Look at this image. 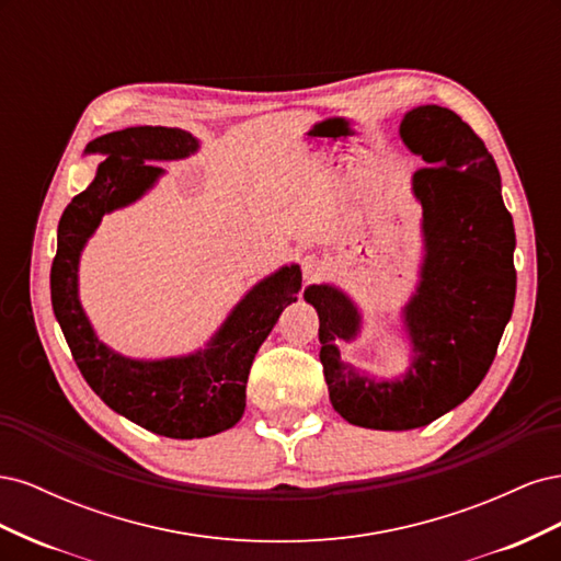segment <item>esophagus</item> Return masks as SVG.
<instances>
[{"mask_svg":"<svg viewBox=\"0 0 561 561\" xmlns=\"http://www.w3.org/2000/svg\"><path fill=\"white\" fill-rule=\"evenodd\" d=\"M325 262H322L318 254H307V257L301 260V274H304V280L307 283H313L318 278H322V274H325Z\"/></svg>","mask_w":561,"mask_h":561,"instance_id":"1","label":"esophagus"}]
</instances>
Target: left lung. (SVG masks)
Segmentation results:
<instances>
[{"mask_svg":"<svg viewBox=\"0 0 561 561\" xmlns=\"http://www.w3.org/2000/svg\"><path fill=\"white\" fill-rule=\"evenodd\" d=\"M400 135L428 163L414 173L426 264L404 309L416 351L410 375L393 383L355 375L334 344L358 330V311L334 287L311 285L304 293L320 318V363L332 407L353 426L377 431L428 426L480 386L513 316L517 287L513 215L480 135L437 105L407 112Z\"/></svg>","mask_w":561,"mask_h":561,"instance_id":"obj_1","label":"left lung"}]
</instances>
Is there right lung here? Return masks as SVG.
<instances>
[{"label":"right lung","mask_w":561,"mask_h":561,"mask_svg":"<svg viewBox=\"0 0 561 561\" xmlns=\"http://www.w3.org/2000/svg\"><path fill=\"white\" fill-rule=\"evenodd\" d=\"M194 149L192 133L163 126L124 128L89 142L87 151H103L107 159L98 165L89 190L65 208L50 266L54 313L81 377L114 412L175 439L208 437L239 423L254 353L301 287V271L283 266L236 307L208 351L190 358L135 363L98 342L77 299L79 252L105 213L154 184L161 168L149 161L182 159Z\"/></svg>","instance_id":"1"}]
</instances>
